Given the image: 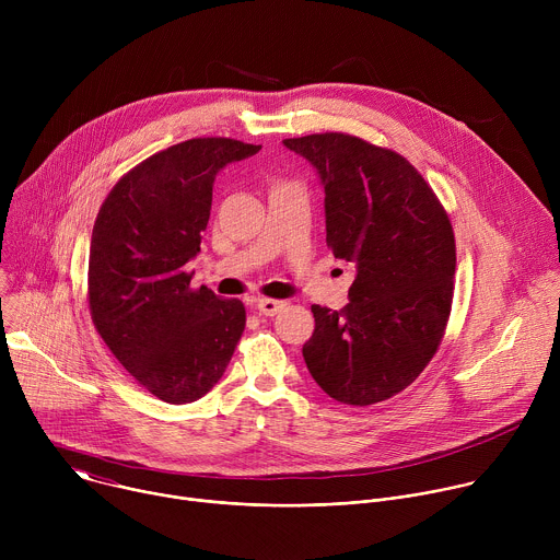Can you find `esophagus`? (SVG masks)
Segmentation results:
<instances>
[{"mask_svg":"<svg viewBox=\"0 0 560 560\" xmlns=\"http://www.w3.org/2000/svg\"><path fill=\"white\" fill-rule=\"evenodd\" d=\"M283 307H285V301H277V299H259L257 301L259 314H266V316H275Z\"/></svg>","mask_w":560,"mask_h":560,"instance_id":"34e87169","label":"esophagus"}]
</instances>
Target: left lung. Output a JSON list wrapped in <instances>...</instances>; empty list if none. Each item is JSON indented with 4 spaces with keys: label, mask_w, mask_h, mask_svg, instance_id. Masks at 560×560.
Returning a JSON list of instances; mask_svg holds the SVG:
<instances>
[{
    "label": "left lung",
    "mask_w": 560,
    "mask_h": 560,
    "mask_svg": "<svg viewBox=\"0 0 560 560\" xmlns=\"http://www.w3.org/2000/svg\"><path fill=\"white\" fill-rule=\"evenodd\" d=\"M316 168L326 242L357 277L343 310L312 305L303 359L328 396L372 406L406 389L436 354L454 294L447 212L406 156L352 135L283 139Z\"/></svg>",
    "instance_id": "obj_1"
}]
</instances>
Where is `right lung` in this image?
<instances>
[{
	"instance_id": "obj_1",
	"label": "right lung",
	"mask_w": 560,
	"mask_h": 560,
	"mask_svg": "<svg viewBox=\"0 0 560 560\" xmlns=\"http://www.w3.org/2000/svg\"><path fill=\"white\" fill-rule=\"evenodd\" d=\"M261 150L197 137L148 156L100 208L89 259L93 324L115 359L156 398L192 404L223 376L246 328L238 299L190 288L212 184L221 168Z\"/></svg>"
}]
</instances>
